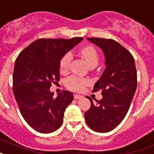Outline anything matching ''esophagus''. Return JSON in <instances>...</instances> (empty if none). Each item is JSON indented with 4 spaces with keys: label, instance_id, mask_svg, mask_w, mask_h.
Returning <instances> with one entry per match:
<instances>
[{
    "label": "esophagus",
    "instance_id": "obj_1",
    "mask_svg": "<svg viewBox=\"0 0 154 154\" xmlns=\"http://www.w3.org/2000/svg\"><path fill=\"white\" fill-rule=\"evenodd\" d=\"M73 97H74L75 99H81V98H83L82 95H73Z\"/></svg>",
    "mask_w": 154,
    "mask_h": 154
}]
</instances>
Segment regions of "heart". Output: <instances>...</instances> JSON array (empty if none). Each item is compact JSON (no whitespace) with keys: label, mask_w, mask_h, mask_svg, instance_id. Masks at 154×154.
Here are the masks:
<instances>
[{"label":"heart","mask_w":154,"mask_h":154,"mask_svg":"<svg viewBox=\"0 0 154 154\" xmlns=\"http://www.w3.org/2000/svg\"><path fill=\"white\" fill-rule=\"evenodd\" d=\"M81 56L84 58L86 63L90 66H95L98 65L99 60V53L96 49L92 46H86L80 51ZM72 60V54L70 52H66L61 58L59 67L61 71H66L69 68L70 62ZM88 81L87 79L77 77L75 76H71L68 77L66 81V85L68 88L75 91H80L84 88V86L88 85Z\"/></svg>","instance_id":"b5f03b06"}]
</instances>
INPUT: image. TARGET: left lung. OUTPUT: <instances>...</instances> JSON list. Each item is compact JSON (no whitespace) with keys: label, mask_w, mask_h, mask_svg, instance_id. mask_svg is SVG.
Returning <instances> with one entry per match:
<instances>
[{"label":"left lung","mask_w":154,"mask_h":154,"mask_svg":"<svg viewBox=\"0 0 154 154\" xmlns=\"http://www.w3.org/2000/svg\"><path fill=\"white\" fill-rule=\"evenodd\" d=\"M103 50L106 69L93 88L101 90L103 99L93 103L85 113L88 127L105 133L117 127L127 114L137 87V73L134 58L130 51L112 39L87 38Z\"/></svg>","instance_id":"1"}]
</instances>
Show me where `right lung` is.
I'll list each match as a JSON object with an SVG mask.
<instances>
[{
    "label": "right lung",
    "instance_id": "obj_1",
    "mask_svg": "<svg viewBox=\"0 0 154 154\" xmlns=\"http://www.w3.org/2000/svg\"><path fill=\"white\" fill-rule=\"evenodd\" d=\"M82 39L41 38L23 49L15 60L12 88L15 100L24 120L38 132H53L63 125L73 93L63 91L54 98L50 87L60 79L61 58Z\"/></svg>",
    "mask_w": 154,
    "mask_h": 154
}]
</instances>
